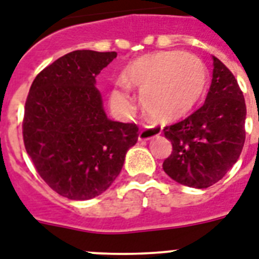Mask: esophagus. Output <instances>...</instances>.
I'll use <instances>...</instances> for the list:
<instances>
[{
	"label": "esophagus",
	"instance_id": "34e87169",
	"mask_svg": "<svg viewBox=\"0 0 259 259\" xmlns=\"http://www.w3.org/2000/svg\"><path fill=\"white\" fill-rule=\"evenodd\" d=\"M155 136H158V132L155 129H151V127H145L138 134V141L140 142H146V141L153 140Z\"/></svg>",
	"mask_w": 259,
	"mask_h": 259
}]
</instances>
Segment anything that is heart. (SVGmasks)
Masks as SVG:
<instances>
[{
  "instance_id": "b5f03b06",
  "label": "heart",
  "mask_w": 259,
  "mask_h": 259,
  "mask_svg": "<svg viewBox=\"0 0 259 259\" xmlns=\"http://www.w3.org/2000/svg\"><path fill=\"white\" fill-rule=\"evenodd\" d=\"M130 88L141 90V105L148 118L158 123L177 122L201 102L207 88V69L198 57L181 50H163L132 61L122 81L110 94L111 105L130 113Z\"/></svg>"
}]
</instances>
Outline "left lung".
I'll use <instances>...</instances> for the list:
<instances>
[{"instance_id":"obj_1","label":"left lung","mask_w":259,"mask_h":259,"mask_svg":"<svg viewBox=\"0 0 259 259\" xmlns=\"http://www.w3.org/2000/svg\"><path fill=\"white\" fill-rule=\"evenodd\" d=\"M205 104L188 118L166 126L173 151L165 173L189 188L206 189L224 178L238 161L245 144L246 104L233 73L217 57Z\"/></svg>"}]
</instances>
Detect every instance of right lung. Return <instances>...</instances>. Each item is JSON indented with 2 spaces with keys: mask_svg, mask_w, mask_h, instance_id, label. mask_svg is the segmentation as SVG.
Segmentation results:
<instances>
[{
  "mask_svg": "<svg viewBox=\"0 0 259 259\" xmlns=\"http://www.w3.org/2000/svg\"><path fill=\"white\" fill-rule=\"evenodd\" d=\"M115 52L74 50L39 73L25 104L24 144L41 178L62 197L86 201L118 177L138 127L109 119L96 77Z\"/></svg>",
  "mask_w": 259,
  "mask_h": 259,
  "instance_id": "1",
  "label": "right lung"
}]
</instances>
